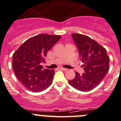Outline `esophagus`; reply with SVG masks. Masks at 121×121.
Here are the masks:
<instances>
[{
  "mask_svg": "<svg viewBox=\"0 0 121 121\" xmlns=\"http://www.w3.org/2000/svg\"><path fill=\"white\" fill-rule=\"evenodd\" d=\"M60 69L63 70V71H67V70H68L67 69H65V68H63V67H60Z\"/></svg>",
  "mask_w": 121,
  "mask_h": 121,
  "instance_id": "1",
  "label": "esophagus"
}]
</instances>
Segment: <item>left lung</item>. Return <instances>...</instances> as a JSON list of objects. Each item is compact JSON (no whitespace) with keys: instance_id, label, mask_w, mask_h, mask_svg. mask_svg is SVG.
<instances>
[{"instance_id":"1","label":"left lung","mask_w":121,"mask_h":121,"mask_svg":"<svg viewBox=\"0 0 121 121\" xmlns=\"http://www.w3.org/2000/svg\"><path fill=\"white\" fill-rule=\"evenodd\" d=\"M71 36L84 64L82 67L84 73L80 74L76 72L74 78L69 82L77 90L87 92L98 86L106 75L109 57L104 47L88 36L80 34H72Z\"/></svg>"}]
</instances>
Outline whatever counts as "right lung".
<instances>
[{
  "label": "right lung",
  "mask_w": 121,
  "mask_h": 121,
  "mask_svg": "<svg viewBox=\"0 0 121 121\" xmlns=\"http://www.w3.org/2000/svg\"><path fill=\"white\" fill-rule=\"evenodd\" d=\"M60 38V35H37L25 41L13 53L15 74L28 90L41 92L52 84L55 71L43 69L41 64L45 63L48 51Z\"/></svg>",
  "instance_id": "right-lung-1"
}]
</instances>
